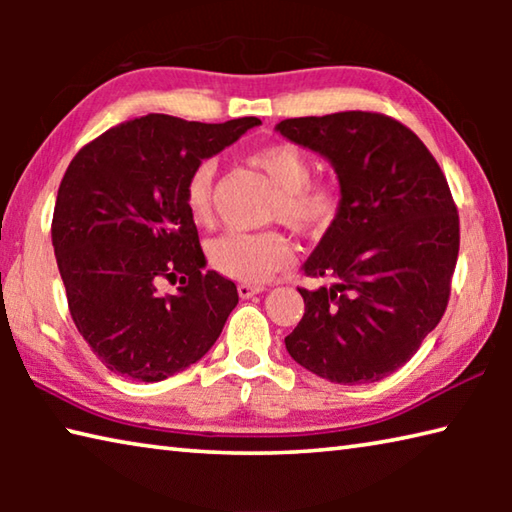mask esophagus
Instances as JSON below:
<instances>
[{
	"mask_svg": "<svg viewBox=\"0 0 512 512\" xmlns=\"http://www.w3.org/2000/svg\"><path fill=\"white\" fill-rule=\"evenodd\" d=\"M239 298H253V296H257V293H262L264 291V287H253V284H239Z\"/></svg>",
	"mask_w": 512,
	"mask_h": 512,
	"instance_id": "obj_1",
	"label": "esophagus"
}]
</instances>
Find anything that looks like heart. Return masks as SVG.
Masks as SVG:
<instances>
[{"label": "heart", "mask_w": 512, "mask_h": 512, "mask_svg": "<svg viewBox=\"0 0 512 512\" xmlns=\"http://www.w3.org/2000/svg\"><path fill=\"white\" fill-rule=\"evenodd\" d=\"M248 162L277 187L271 216L302 235H318L334 223L341 207L339 189L329 183H309L311 160L296 144H268L248 155ZM216 164L198 162L185 183V207L196 223L212 212ZM207 259L221 275L246 284H262L291 262V246L280 232L228 230L207 241Z\"/></svg>", "instance_id": "heart-1"}]
</instances>
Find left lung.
<instances>
[{"instance_id":"8db88e82","label":"left lung","mask_w":512,"mask_h":512,"mask_svg":"<svg viewBox=\"0 0 512 512\" xmlns=\"http://www.w3.org/2000/svg\"><path fill=\"white\" fill-rule=\"evenodd\" d=\"M275 131L332 164L341 207L302 266L305 316L284 339L302 368L370 384L404 366L440 323L458 257L452 192L420 137L379 112L284 119Z\"/></svg>"}]
</instances>
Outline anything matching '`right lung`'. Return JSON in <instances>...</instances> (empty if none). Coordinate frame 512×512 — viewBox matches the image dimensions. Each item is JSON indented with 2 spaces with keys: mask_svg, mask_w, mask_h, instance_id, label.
Here are the masks:
<instances>
[{
  "mask_svg": "<svg viewBox=\"0 0 512 512\" xmlns=\"http://www.w3.org/2000/svg\"><path fill=\"white\" fill-rule=\"evenodd\" d=\"M257 117L201 124L146 115L76 153L58 187L51 241L69 314L106 368L162 381L205 357L239 293L205 271L185 183ZM181 275L173 297L157 284Z\"/></svg>",
  "mask_w": 512,
  "mask_h": 512,
  "instance_id": "add662e5",
  "label": "right lung"
}]
</instances>
